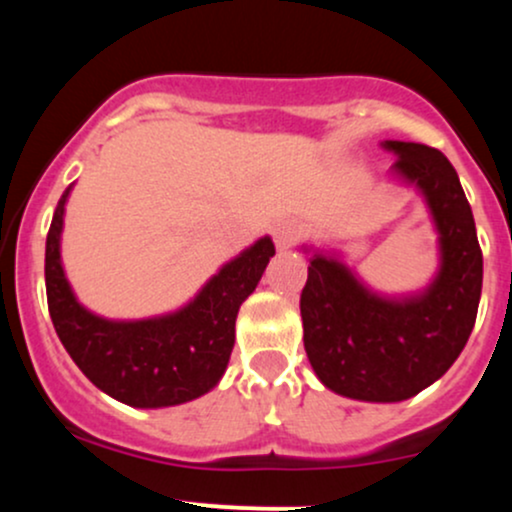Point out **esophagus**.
<instances>
[{
	"instance_id": "1",
	"label": "esophagus",
	"mask_w": 512,
	"mask_h": 512,
	"mask_svg": "<svg viewBox=\"0 0 512 512\" xmlns=\"http://www.w3.org/2000/svg\"><path fill=\"white\" fill-rule=\"evenodd\" d=\"M298 238H301V226L298 223L284 221L274 228V243L279 250H289L291 245H296Z\"/></svg>"
}]
</instances>
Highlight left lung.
Listing matches in <instances>:
<instances>
[{
	"mask_svg": "<svg viewBox=\"0 0 512 512\" xmlns=\"http://www.w3.org/2000/svg\"><path fill=\"white\" fill-rule=\"evenodd\" d=\"M397 156L390 175L416 190L438 233V269L424 289L387 296L337 250L310 252L301 293L303 344L327 390L358 402H402L448 373L472 334L484 260L472 207L452 163L431 146L380 144Z\"/></svg>",
	"mask_w": 512,
	"mask_h": 512,
	"instance_id": "obj_1",
	"label": "left lung"
}]
</instances>
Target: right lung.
I'll return each instance as SVG.
<instances>
[{"instance_id":"add662e5","label":"right lung","mask_w":512,"mask_h":512,"mask_svg":"<svg viewBox=\"0 0 512 512\" xmlns=\"http://www.w3.org/2000/svg\"><path fill=\"white\" fill-rule=\"evenodd\" d=\"M57 202L45 243V289L57 337L98 390L137 409L192 402L219 385L236 342V317L274 257L269 236L245 248L173 313L110 320L79 303L62 267L64 207Z\"/></svg>"}]
</instances>
